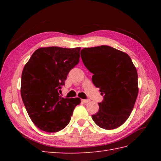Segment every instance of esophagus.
<instances>
[{"instance_id": "34e87169", "label": "esophagus", "mask_w": 161, "mask_h": 161, "mask_svg": "<svg viewBox=\"0 0 161 161\" xmlns=\"http://www.w3.org/2000/svg\"><path fill=\"white\" fill-rule=\"evenodd\" d=\"M81 102H82L83 103L86 104V103H88V102H90V100H81Z\"/></svg>"}]
</instances>
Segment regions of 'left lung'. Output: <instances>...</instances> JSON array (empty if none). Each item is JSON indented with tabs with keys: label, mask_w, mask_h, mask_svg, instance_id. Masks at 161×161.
I'll return each instance as SVG.
<instances>
[{
	"label": "left lung",
	"mask_w": 161,
	"mask_h": 161,
	"mask_svg": "<svg viewBox=\"0 0 161 161\" xmlns=\"http://www.w3.org/2000/svg\"><path fill=\"white\" fill-rule=\"evenodd\" d=\"M81 57L93 74V84L104 95L92 119L102 129L119 127L129 117L138 94L137 70L131 57L108 46L84 47Z\"/></svg>",
	"instance_id": "left-lung-1"
}]
</instances>
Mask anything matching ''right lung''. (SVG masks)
<instances>
[{"instance_id": "add662e5", "label": "right lung", "mask_w": 161, "mask_h": 161, "mask_svg": "<svg viewBox=\"0 0 161 161\" xmlns=\"http://www.w3.org/2000/svg\"><path fill=\"white\" fill-rule=\"evenodd\" d=\"M80 47H43L32 54L23 68L20 94L27 112L42 131L57 132L68 125L78 97L64 98L59 90L70 70L80 61Z\"/></svg>"}]
</instances>
